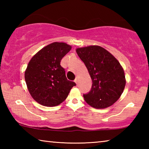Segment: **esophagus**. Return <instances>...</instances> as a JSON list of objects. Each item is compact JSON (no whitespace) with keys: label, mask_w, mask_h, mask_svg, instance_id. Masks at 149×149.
I'll return each mask as SVG.
<instances>
[{"label":"esophagus","mask_w":149,"mask_h":149,"mask_svg":"<svg viewBox=\"0 0 149 149\" xmlns=\"http://www.w3.org/2000/svg\"><path fill=\"white\" fill-rule=\"evenodd\" d=\"M74 81L76 83V84H77V82H78V77H75V80H74Z\"/></svg>","instance_id":"esophagus-1"}]
</instances>
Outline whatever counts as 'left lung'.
Segmentation results:
<instances>
[{
  "instance_id": "1",
  "label": "left lung",
  "mask_w": 149,
  "mask_h": 149,
  "mask_svg": "<svg viewBox=\"0 0 149 149\" xmlns=\"http://www.w3.org/2000/svg\"><path fill=\"white\" fill-rule=\"evenodd\" d=\"M76 52L93 81L90 91L84 95L85 100L97 109L110 107L119 99L125 88L122 65L112 54L100 46L77 48Z\"/></svg>"
}]
</instances>
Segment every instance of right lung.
<instances>
[{
    "instance_id": "1",
    "label": "right lung",
    "mask_w": 149,
    "mask_h": 149,
    "mask_svg": "<svg viewBox=\"0 0 149 149\" xmlns=\"http://www.w3.org/2000/svg\"><path fill=\"white\" fill-rule=\"evenodd\" d=\"M72 49L65 42H54L35 54L25 72V80L30 95L45 107H55L66 99L76 84L67 79L60 61Z\"/></svg>"
}]
</instances>
